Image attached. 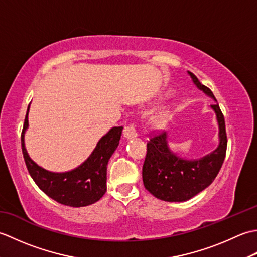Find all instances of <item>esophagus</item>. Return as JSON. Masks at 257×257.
<instances>
[{"label": "esophagus", "mask_w": 257, "mask_h": 257, "mask_svg": "<svg viewBox=\"0 0 257 257\" xmlns=\"http://www.w3.org/2000/svg\"><path fill=\"white\" fill-rule=\"evenodd\" d=\"M138 136L137 132H136L135 124L134 123H129L124 127L123 129V137L125 139H132V138H136Z\"/></svg>", "instance_id": "esophagus-1"}]
</instances>
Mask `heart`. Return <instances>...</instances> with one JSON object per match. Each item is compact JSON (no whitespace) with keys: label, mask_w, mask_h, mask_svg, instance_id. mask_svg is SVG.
<instances>
[{"label":"heart","mask_w":257,"mask_h":257,"mask_svg":"<svg viewBox=\"0 0 257 257\" xmlns=\"http://www.w3.org/2000/svg\"><path fill=\"white\" fill-rule=\"evenodd\" d=\"M168 118L169 116L167 112H160L156 114L154 119H152V123L155 124L156 128H163L168 121Z\"/></svg>","instance_id":"b5f03b06"}]
</instances>
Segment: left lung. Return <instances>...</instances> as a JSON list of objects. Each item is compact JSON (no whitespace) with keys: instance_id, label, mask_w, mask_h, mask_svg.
Returning <instances> with one entry per match:
<instances>
[{"instance_id":"left-lung-1","label":"left lung","mask_w":257,"mask_h":257,"mask_svg":"<svg viewBox=\"0 0 257 257\" xmlns=\"http://www.w3.org/2000/svg\"><path fill=\"white\" fill-rule=\"evenodd\" d=\"M194 85L215 99L210 88L202 85L194 74L188 72ZM219 122V147L201 159L187 160L169 149L166 133L151 137L147 144L143 167L145 188L157 199L168 202H183L193 198L214 181L225 159L227 137L224 116L219 103L211 105Z\"/></svg>"}]
</instances>
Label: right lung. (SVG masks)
Here are the masks:
<instances>
[{
    "mask_svg": "<svg viewBox=\"0 0 257 257\" xmlns=\"http://www.w3.org/2000/svg\"><path fill=\"white\" fill-rule=\"evenodd\" d=\"M29 108L21 135L22 152L29 173L46 195L67 206L80 207L95 203L102 198L107 187V166L117 149L123 127H113L98 141L96 148L85 162L72 171L51 172L33 161L25 149L24 134L29 127Z\"/></svg>",
    "mask_w": 257,
    "mask_h": 257,
    "instance_id": "1",
    "label": "right lung"
}]
</instances>
